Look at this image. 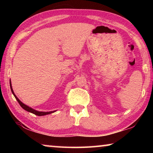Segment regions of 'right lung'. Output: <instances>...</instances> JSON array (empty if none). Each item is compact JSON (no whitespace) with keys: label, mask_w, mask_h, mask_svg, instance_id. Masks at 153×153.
I'll return each instance as SVG.
<instances>
[{"label":"right lung","mask_w":153,"mask_h":153,"mask_svg":"<svg viewBox=\"0 0 153 153\" xmlns=\"http://www.w3.org/2000/svg\"><path fill=\"white\" fill-rule=\"evenodd\" d=\"M10 87H11V92H12V93H13V94L14 95L15 98H16V100H17V102H19V104L20 105L21 107H22L23 108H24V110L28 111V112L32 113H33V114H34V115H38V116H42V115H48V114L53 113L55 112V111H49V112H43V111H36V110H35V109H33V108H32L28 107V106H27V105H25V104H24V103H23L22 101H20V100L16 97V95L15 94L13 90V88H12V86H11V81H10Z\"/></svg>","instance_id":"1"}]
</instances>
